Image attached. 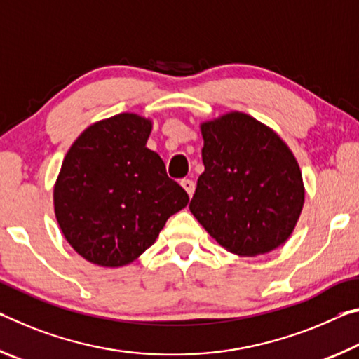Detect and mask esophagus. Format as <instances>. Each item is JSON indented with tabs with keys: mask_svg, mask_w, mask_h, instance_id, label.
<instances>
[{
	"mask_svg": "<svg viewBox=\"0 0 359 359\" xmlns=\"http://www.w3.org/2000/svg\"><path fill=\"white\" fill-rule=\"evenodd\" d=\"M181 186H183V189L187 192V196L192 197L194 191H196V184H194V181L184 178V180H181Z\"/></svg>",
	"mask_w": 359,
	"mask_h": 359,
	"instance_id": "esophagus-1",
	"label": "esophagus"
}]
</instances>
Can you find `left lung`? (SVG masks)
Segmentation results:
<instances>
[{
	"label": "left lung",
	"mask_w": 359,
	"mask_h": 359,
	"mask_svg": "<svg viewBox=\"0 0 359 359\" xmlns=\"http://www.w3.org/2000/svg\"><path fill=\"white\" fill-rule=\"evenodd\" d=\"M205 172L191 213L222 248L255 257L291 237L305 198L302 173L277 132L231 111L201 124Z\"/></svg>",
	"instance_id": "8db88e82"
}]
</instances>
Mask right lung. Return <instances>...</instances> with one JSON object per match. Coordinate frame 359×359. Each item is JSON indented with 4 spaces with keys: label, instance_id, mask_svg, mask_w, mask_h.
<instances>
[{
    "label": "right lung",
    "instance_id": "add662e5",
    "mask_svg": "<svg viewBox=\"0 0 359 359\" xmlns=\"http://www.w3.org/2000/svg\"><path fill=\"white\" fill-rule=\"evenodd\" d=\"M151 130V119L116 114L87 127L63 158L55 218L72 248L97 266L133 262L189 202L161 156L146 148Z\"/></svg>",
    "mask_w": 359,
    "mask_h": 359
}]
</instances>
